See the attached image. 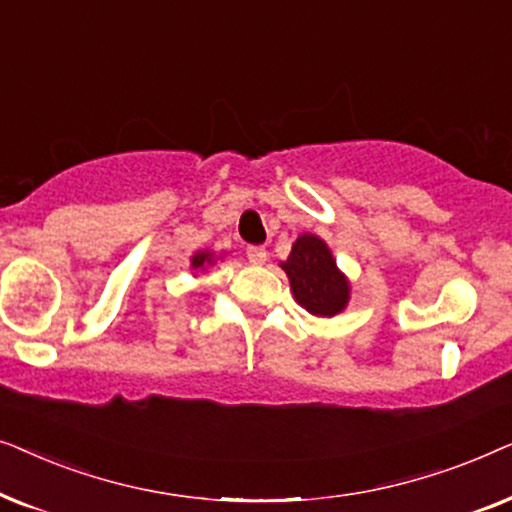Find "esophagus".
I'll list each match as a JSON object with an SVG mask.
<instances>
[{
	"label": "esophagus",
	"instance_id": "esophagus-1",
	"mask_svg": "<svg viewBox=\"0 0 512 512\" xmlns=\"http://www.w3.org/2000/svg\"><path fill=\"white\" fill-rule=\"evenodd\" d=\"M247 258H249V263L263 265L265 258H268V251H265L263 247H247Z\"/></svg>",
	"mask_w": 512,
	"mask_h": 512
}]
</instances>
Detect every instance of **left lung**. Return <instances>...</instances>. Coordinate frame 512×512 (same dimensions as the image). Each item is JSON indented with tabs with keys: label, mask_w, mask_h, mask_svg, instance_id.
<instances>
[{
	"label": "left lung",
	"mask_w": 512,
	"mask_h": 512,
	"mask_svg": "<svg viewBox=\"0 0 512 512\" xmlns=\"http://www.w3.org/2000/svg\"><path fill=\"white\" fill-rule=\"evenodd\" d=\"M279 268L289 277L296 303L312 317L331 319L345 312L352 298V286L335 263L331 247L319 235H298L289 258L279 263Z\"/></svg>",
	"instance_id": "8db88e82"
}]
</instances>
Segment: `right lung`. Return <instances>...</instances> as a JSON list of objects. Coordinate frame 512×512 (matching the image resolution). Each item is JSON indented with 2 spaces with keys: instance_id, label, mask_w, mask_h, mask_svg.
<instances>
[{
  "instance_id": "obj_1",
  "label": "right lung",
  "mask_w": 512,
  "mask_h": 512,
  "mask_svg": "<svg viewBox=\"0 0 512 512\" xmlns=\"http://www.w3.org/2000/svg\"><path fill=\"white\" fill-rule=\"evenodd\" d=\"M223 256H226V254H216V251H212V249L195 251V254L191 256L193 275L198 277V275H202V272H207V268H212L216 261H223Z\"/></svg>"
}]
</instances>
